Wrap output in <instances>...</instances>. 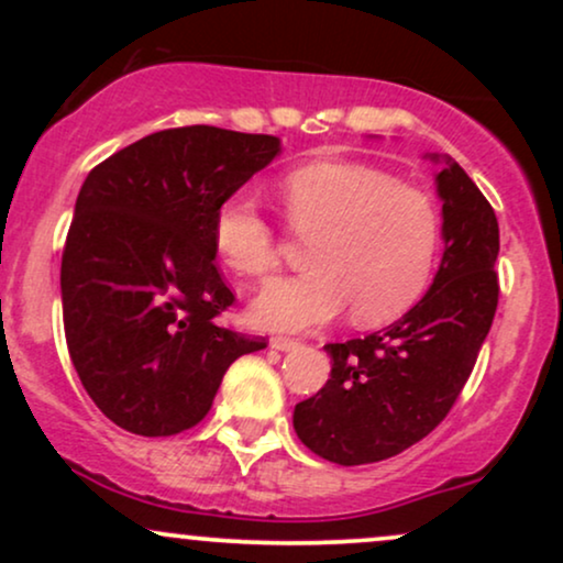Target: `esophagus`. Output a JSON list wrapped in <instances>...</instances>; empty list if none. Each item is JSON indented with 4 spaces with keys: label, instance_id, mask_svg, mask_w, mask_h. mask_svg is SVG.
<instances>
[{
    "label": "esophagus",
    "instance_id": "esophagus-1",
    "mask_svg": "<svg viewBox=\"0 0 563 563\" xmlns=\"http://www.w3.org/2000/svg\"><path fill=\"white\" fill-rule=\"evenodd\" d=\"M273 349H280V352H290V349H299L301 341L299 339H288V335H273L269 339Z\"/></svg>",
    "mask_w": 563,
    "mask_h": 563
}]
</instances>
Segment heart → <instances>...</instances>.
<instances>
[{
    "label": "heart",
    "mask_w": 563,
    "mask_h": 563,
    "mask_svg": "<svg viewBox=\"0 0 563 563\" xmlns=\"http://www.w3.org/2000/svg\"><path fill=\"white\" fill-rule=\"evenodd\" d=\"M286 217L318 238L314 269L280 277L256 296L254 320L277 331L322 325L352 307L360 325H384L412 309L434 275L442 217L434 198L389 172L352 161H318L280 183ZM211 241L238 275L264 280L280 267V235L249 192L217 206Z\"/></svg>",
    "instance_id": "heart-1"
}]
</instances>
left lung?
I'll return each mask as SVG.
<instances>
[{
  "instance_id": "obj_1",
  "label": "left lung",
  "mask_w": 563,
  "mask_h": 563,
  "mask_svg": "<svg viewBox=\"0 0 563 563\" xmlns=\"http://www.w3.org/2000/svg\"><path fill=\"white\" fill-rule=\"evenodd\" d=\"M444 256L434 286L384 331L325 344L331 378L294 410L314 455L365 466L429 437L461 397L493 328L500 251L495 209L455 161L437 174Z\"/></svg>"
}]
</instances>
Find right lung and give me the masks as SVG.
<instances>
[{"label": "right lung", "mask_w": 563, "mask_h": 563, "mask_svg": "<svg viewBox=\"0 0 563 563\" xmlns=\"http://www.w3.org/2000/svg\"><path fill=\"white\" fill-rule=\"evenodd\" d=\"M277 151L273 134L177 126L84 179L63 245V325L81 386L124 431L192 429L228 367L267 346L219 322L235 294L214 262L211 219Z\"/></svg>", "instance_id": "obj_1"}]
</instances>
